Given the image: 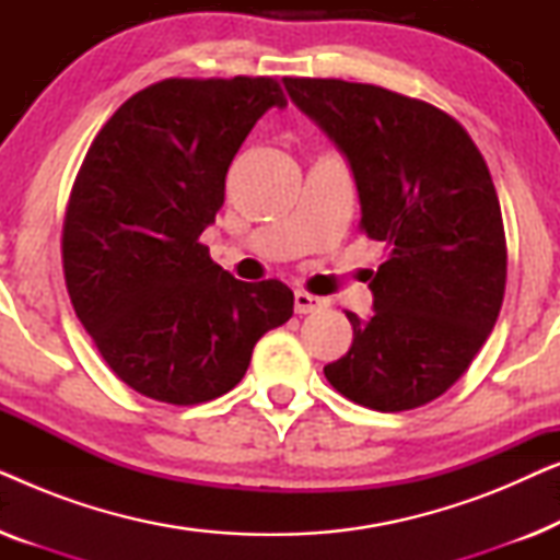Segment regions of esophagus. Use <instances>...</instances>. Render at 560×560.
<instances>
[{
    "mask_svg": "<svg viewBox=\"0 0 560 560\" xmlns=\"http://www.w3.org/2000/svg\"><path fill=\"white\" fill-rule=\"evenodd\" d=\"M324 305H326L324 298L305 293V290H295V313H301V316H305V313H313V311H320Z\"/></svg>",
    "mask_w": 560,
    "mask_h": 560,
    "instance_id": "esophagus-1",
    "label": "esophagus"
}]
</instances>
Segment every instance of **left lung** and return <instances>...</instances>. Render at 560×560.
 <instances>
[{
    "label": "left lung",
    "mask_w": 560,
    "mask_h": 560,
    "mask_svg": "<svg viewBox=\"0 0 560 560\" xmlns=\"http://www.w3.org/2000/svg\"><path fill=\"white\" fill-rule=\"evenodd\" d=\"M349 158L359 229L385 242L374 316L324 366L336 393L380 412L435 400L469 370L500 316L508 242L492 175L469 132L439 106L341 79H282Z\"/></svg>",
    "instance_id": "left-lung-1"
}]
</instances>
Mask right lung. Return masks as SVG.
<instances>
[{
	"label": "right lung",
	"instance_id": "add662e5",
	"mask_svg": "<svg viewBox=\"0 0 560 560\" xmlns=\"http://www.w3.org/2000/svg\"><path fill=\"white\" fill-rule=\"evenodd\" d=\"M285 104L270 75L165 79L129 96L91 142L66 206V288L135 393L167 405L221 397L255 343L293 316L285 282L236 280L198 242L236 150Z\"/></svg>",
	"mask_w": 560,
	"mask_h": 560
}]
</instances>
